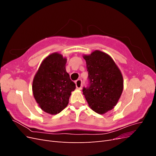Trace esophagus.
I'll return each instance as SVG.
<instances>
[{"mask_svg":"<svg viewBox=\"0 0 156 156\" xmlns=\"http://www.w3.org/2000/svg\"><path fill=\"white\" fill-rule=\"evenodd\" d=\"M75 86L78 89H81L82 88V81L81 79H78L75 81Z\"/></svg>","mask_w":156,"mask_h":156,"instance_id":"34e87169","label":"esophagus"}]
</instances>
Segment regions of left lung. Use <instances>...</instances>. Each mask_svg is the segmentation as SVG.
Returning a JSON list of instances; mask_svg holds the SVG:
<instances>
[{
	"label": "left lung",
	"mask_w": 156,
	"mask_h": 156,
	"mask_svg": "<svg viewBox=\"0 0 156 156\" xmlns=\"http://www.w3.org/2000/svg\"><path fill=\"white\" fill-rule=\"evenodd\" d=\"M90 86L83 88V95L89 107L100 115L116 106L124 88L123 76L115 61L108 54L95 50L84 55Z\"/></svg>",
	"instance_id": "obj_1"
}]
</instances>
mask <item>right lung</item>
Masks as SVG:
<instances>
[{"label":"right lung","mask_w":156,"mask_h":156,"mask_svg":"<svg viewBox=\"0 0 156 156\" xmlns=\"http://www.w3.org/2000/svg\"><path fill=\"white\" fill-rule=\"evenodd\" d=\"M66 58L56 52L42 61L32 81L36 101L44 112L56 115L66 107L75 84L66 70Z\"/></svg>","instance_id":"1"}]
</instances>
